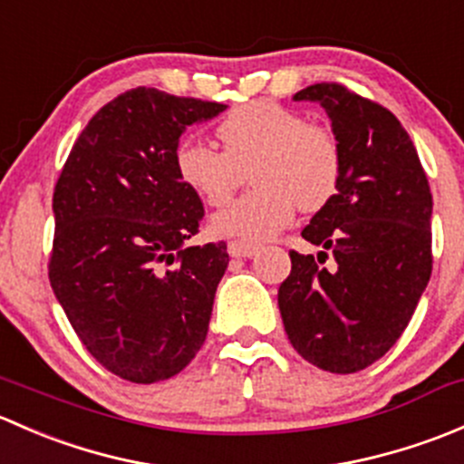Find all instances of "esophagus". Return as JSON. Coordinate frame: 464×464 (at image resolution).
I'll return each instance as SVG.
<instances>
[{"mask_svg":"<svg viewBox=\"0 0 464 464\" xmlns=\"http://www.w3.org/2000/svg\"><path fill=\"white\" fill-rule=\"evenodd\" d=\"M256 254H258V245H251V242L242 240L228 242V256H233V258H251Z\"/></svg>","mask_w":464,"mask_h":464,"instance_id":"1","label":"esophagus"}]
</instances>
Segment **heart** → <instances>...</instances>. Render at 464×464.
<instances>
[{"label": "heart", "instance_id": "heart-1", "mask_svg": "<svg viewBox=\"0 0 464 464\" xmlns=\"http://www.w3.org/2000/svg\"><path fill=\"white\" fill-rule=\"evenodd\" d=\"M222 150L184 139L175 148L181 184L208 206H222L245 184L256 186L213 218V228L242 242L283 231L296 208L314 213L336 195L343 150L332 128L274 101L237 105L218 123Z\"/></svg>", "mask_w": 464, "mask_h": 464}]
</instances>
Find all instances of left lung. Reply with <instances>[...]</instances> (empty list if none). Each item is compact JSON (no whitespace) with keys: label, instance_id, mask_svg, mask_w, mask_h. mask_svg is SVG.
<instances>
[{"label":"left lung","instance_id":"8db88e82","mask_svg":"<svg viewBox=\"0 0 464 464\" xmlns=\"http://www.w3.org/2000/svg\"><path fill=\"white\" fill-rule=\"evenodd\" d=\"M294 98L327 111L343 172L301 233L323 251H289L278 307L305 362L348 375L397 343L431 278V188L413 141L383 105L339 82H316Z\"/></svg>","mask_w":464,"mask_h":464}]
</instances>
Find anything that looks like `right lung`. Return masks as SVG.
I'll return each instance as SVG.
<instances>
[{"mask_svg": "<svg viewBox=\"0 0 464 464\" xmlns=\"http://www.w3.org/2000/svg\"><path fill=\"white\" fill-rule=\"evenodd\" d=\"M224 110L130 89L93 114L60 170L51 289L87 353L125 382L175 377L208 332L227 242L188 246L204 206L177 177L175 148Z\"/></svg>", "mask_w": 464, "mask_h": 464, "instance_id": "right-lung-1", "label": "right lung"}]
</instances>
